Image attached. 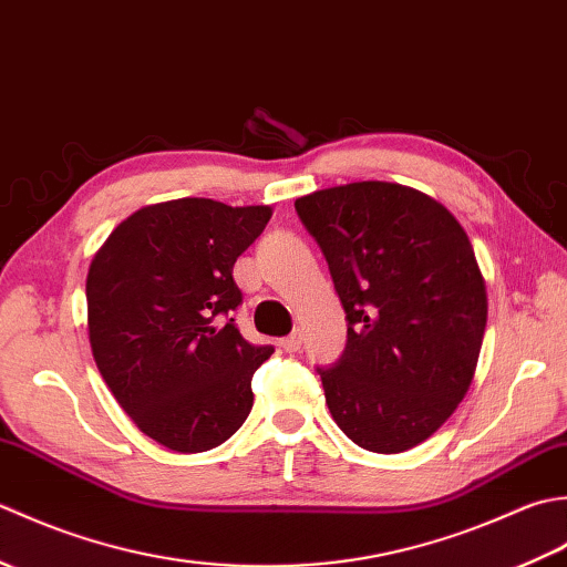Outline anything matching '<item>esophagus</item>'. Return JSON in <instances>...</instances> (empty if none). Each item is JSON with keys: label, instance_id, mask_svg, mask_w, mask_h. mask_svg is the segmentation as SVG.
Here are the masks:
<instances>
[{"label": "esophagus", "instance_id": "1", "mask_svg": "<svg viewBox=\"0 0 567 567\" xmlns=\"http://www.w3.org/2000/svg\"><path fill=\"white\" fill-rule=\"evenodd\" d=\"M280 348L285 353H295V351H299V348H302V333L299 331H292L290 336H285V339L280 341Z\"/></svg>", "mask_w": 567, "mask_h": 567}]
</instances>
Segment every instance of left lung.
<instances>
[{
  "mask_svg": "<svg viewBox=\"0 0 567 567\" xmlns=\"http://www.w3.org/2000/svg\"><path fill=\"white\" fill-rule=\"evenodd\" d=\"M295 209L348 321L346 351L317 368L329 412L360 449H414L461 404L483 346L487 292L467 234L424 192L378 179Z\"/></svg>",
  "mask_w": 567,
  "mask_h": 567,
  "instance_id": "8db88e82",
  "label": "left lung"
}]
</instances>
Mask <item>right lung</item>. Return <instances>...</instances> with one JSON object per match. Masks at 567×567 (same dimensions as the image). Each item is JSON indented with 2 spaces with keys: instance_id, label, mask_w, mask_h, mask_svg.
<instances>
[{
  "instance_id": "add662e5",
  "label": "right lung",
  "mask_w": 567,
  "mask_h": 567,
  "mask_svg": "<svg viewBox=\"0 0 567 567\" xmlns=\"http://www.w3.org/2000/svg\"><path fill=\"white\" fill-rule=\"evenodd\" d=\"M270 216V207L202 197L151 204L92 258L94 363L134 424L165 449H216L250 414L252 372L275 348L248 343L234 323L244 302L234 262Z\"/></svg>"
}]
</instances>
